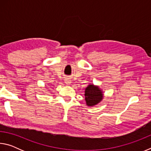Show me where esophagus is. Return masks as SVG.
<instances>
[{"label": "esophagus", "mask_w": 151, "mask_h": 151, "mask_svg": "<svg viewBox=\"0 0 151 151\" xmlns=\"http://www.w3.org/2000/svg\"><path fill=\"white\" fill-rule=\"evenodd\" d=\"M65 83L66 84V85H70V83H71V80H70V78H65Z\"/></svg>", "instance_id": "34e87169"}]
</instances>
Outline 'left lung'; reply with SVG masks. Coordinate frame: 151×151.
I'll return each mask as SVG.
<instances>
[{
	"label": "left lung",
	"mask_w": 151,
	"mask_h": 151,
	"mask_svg": "<svg viewBox=\"0 0 151 151\" xmlns=\"http://www.w3.org/2000/svg\"><path fill=\"white\" fill-rule=\"evenodd\" d=\"M85 96L86 105L93 106L103 100V94L98 86L89 85L85 88Z\"/></svg>",
	"instance_id": "left-lung-1"
}]
</instances>
